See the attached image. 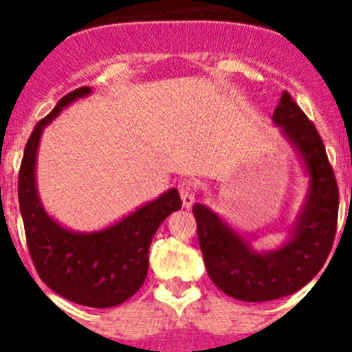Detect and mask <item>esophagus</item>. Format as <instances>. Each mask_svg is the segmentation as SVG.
Masks as SVG:
<instances>
[{
    "label": "esophagus",
    "instance_id": "obj_1",
    "mask_svg": "<svg viewBox=\"0 0 352 352\" xmlns=\"http://www.w3.org/2000/svg\"><path fill=\"white\" fill-rule=\"evenodd\" d=\"M179 195H182L183 206L190 208L195 203V194H197V188H195V183L192 179H183L178 185Z\"/></svg>",
    "mask_w": 352,
    "mask_h": 352
}]
</instances>
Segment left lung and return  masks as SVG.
<instances>
[{"label": "left lung", "instance_id": "left-lung-1", "mask_svg": "<svg viewBox=\"0 0 352 352\" xmlns=\"http://www.w3.org/2000/svg\"><path fill=\"white\" fill-rule=\"evenodd\" d=\"M273 121L300 149L310 173V197L294 238L270 254H257L203 204L192 208L208 275L217 287L241 301H270L300 291L319 273L337 234L338 186L316 125L284 91Z\"/></svg>", "mask_w": 352, "mask_h": 352}]
</instances>
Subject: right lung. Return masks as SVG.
<instances>
[{"mask_svg":"<svg viewBox=\"0 0 352 352\" xmlns=\"http://www.w3.org/2000/svg\"><path fill=\"white\" fill-rule=\"evenodd\" d=\"M89 89L82 86L65 95L31 132L19 169V208L28 250L43 284L74 303L107 309L126 301L144 284L149 243L160 223L182 208V199L173 188L116 226L93 234H76L49 219L35 188L40 135L65 105L88 95Z\"/></svg>","mask_w":352,"mask_h":352,"instance_id":"obj_1","label":"right lung"}]
</instances>
